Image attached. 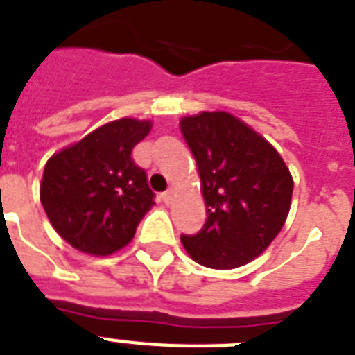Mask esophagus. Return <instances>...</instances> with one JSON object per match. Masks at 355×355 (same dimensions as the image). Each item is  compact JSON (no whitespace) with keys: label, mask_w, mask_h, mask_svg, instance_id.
I'll use <instances>...</instances> for the list:
<instances>
[{"label":"esophagus","mask_w":355,"mask_h":355,"mask_svg":"<svg viewBox=\"0 0 355 355\" xmlns=\"http://www.w3.org/2000/svg\"><path fill=\"white\" fill-rule=\"evenodd\" d=\"M173 195H175V189H173V187H169L168 191L162 193V200L166 202V204H171V202H173Z\"/></svg>","instance_id":"esophagus-1"}]
</instances>
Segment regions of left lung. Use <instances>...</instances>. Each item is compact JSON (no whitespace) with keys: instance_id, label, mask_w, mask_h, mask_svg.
<instances>
[{"instance_id":"8db88e82","label":"left lung","mask_w":355,"mask_h":355,"mask_svg":"<svg viewBox=\"0 0 355 355\" xmlns=\"http://www.w3.org/2000/svg\"><path fill=\"white\" fill-rule=\"evenodd\" d=\"M180 132L198 166L207 213L204 227L180 240L204 267H242L284 227L293 177L278 151L231 113L184 117Z\"/></svg>"}]
</instances>
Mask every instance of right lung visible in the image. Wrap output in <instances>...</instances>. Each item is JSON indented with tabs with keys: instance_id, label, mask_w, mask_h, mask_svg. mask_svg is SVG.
Masks as SVG:
<instances>
[{
	"instance_id": "add662e5",
	"label": "right lung",
	"mask_w": 355,
	"mask_h": 355,
	"mask_svg": "<svg viewBox=\"0 0 355 355\" xmlns=\"http://www.w3.org/2000/svg\"><path fill=\"white\" fill-rule=\"evenodd\" d=\"M150 130V121H112L46 162L41 204L59 236L77 251L108 256L135 236L155 193L132 151Z\"/></svg>"
}]
</instances>
